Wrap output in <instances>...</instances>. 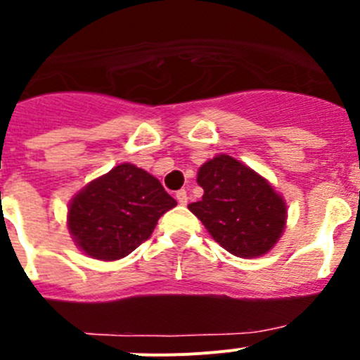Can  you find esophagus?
I'll return each mask as SVG.
<instances>
[{"label":"esophagus","mask_w":360,"mask_h":360,"mask_svg":"<svg viewBox=\"0 0 360 360\" xmlns=\"http://www.w3.org/2000/svg\"><path fill=\"white\" fill-rule=\"evenodd\" d=\"M176 198H177V202H179V204H186L188 202V193H186V190H179L176 193Z\"/></svg>","instance_id":"esophagus-1"}]
</instances>
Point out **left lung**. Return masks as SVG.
I'll list each match as a JSON object with an SVG mask.
<instances>
[{"instance_id":"obj_1","label":"left lung","mask_w":360,"mask_h":360,"mask_svg":"<svg viewBox=\"0 0 360 360\" xmlns=\"http://www.w3.org/2000/svg\"><path fill=\"white\" fill-rule=\"evenodd\" d=\"M197 183L204 197L188 209L219 246L236 257L253 258L276 244L287 207L264 177L232 156L219 155L200 167Z\"/></svg>"}]
</instances>
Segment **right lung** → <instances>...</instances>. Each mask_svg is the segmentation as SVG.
Segmentation results:
<instances>
[{"label": "right lung", "instance_id": "obj_1", "mask_svg": "<svg viewBox=\"0 0 360 360\" xmlns=\"http://www.w3.org/2000/svg\"><path fill=\"white\" fill-rule=\"evenodd\" d=\"M176 205L156 177L123 163L75 195L68 226L86 255L120 260L148 240L160 216Z\"/></svg>", "mask_w": 360, "mask_h": 360}]
</instances>
